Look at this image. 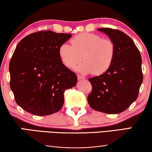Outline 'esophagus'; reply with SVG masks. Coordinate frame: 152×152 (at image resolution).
Listing matches in <instances>:
<instances>
[{"mask_svg": "<svg viewBox=\"0 0 152 152\" xmlns=\"http://www.w3.org/2000/svg\"><path fill=\"white\" fill-rule=\"evenodd\" d=\"M77 79H78L79 80H84V77L80 75H77Z\"/></svg>", "mask_w": 152, "mask_h": 152, "instance_id": "esophagus-1", "label": "esophagus"}]
</instances>
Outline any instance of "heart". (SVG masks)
Wrapping results in <instances>:
<instances>
[{
    "label": "heart",
    "mask_w": 152,
    "mask_h": 152,
    "mask_svg": "<svg viewBox=\"0 0 152 152\" xmlns=\"http://www.w3.org/2000/svg\"><path fill=\"white\" fill-rule=\"evenodd\" d=\"M72 46L62 43L59 56L64 66L73 68L82 59L84 61L76 70L83 74L99 75L107 72L113 64L115 46L109 39H103L93 33H80L70 41Z\"/></svg>",
    "instance_id": "b5f03b06"
}]
</instances>
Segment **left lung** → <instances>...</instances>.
Listing matches in <instances>:
<instances>
[{"mask_svg":"<svg viewBox=\"0 0 152 152\" xmlns=\"http://www.w3.org/2000/svg\"><path fill=\"white\" fill-rule=\"evenodd\" d=\"M97 30L114 43L115 55L107 72L88 79L92 91L87 100L95 111L117 114L125 111L138 97L143 80L142 59L138 48L125 33L111 28Z\"/></svg>","mask_w":152,"mask_h":152,"instance_id":"left-lung-1","label":"left lung"}]
</instances>
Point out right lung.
I'll return each mask as SVG.
<instances>
[{
  "instance_id": "1",
  "label": "right lung",
  "mask_w": 152,
  "mask_h": 152,
  "mask_svg": "<svg viewBox=\"0 0 152 152\" xmlns=\"http://www.w3.org/2000/svg\"><path fill=\"white\" fill-rule=\"evenodd\" d=\"M71 37L41 31L18 43L10 62V88L16 104L26 111L48 115L63 107L64 91L77 82V76L59 56V46Z\"/></svg>"
}]
</instances>
